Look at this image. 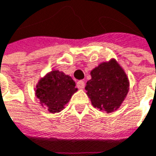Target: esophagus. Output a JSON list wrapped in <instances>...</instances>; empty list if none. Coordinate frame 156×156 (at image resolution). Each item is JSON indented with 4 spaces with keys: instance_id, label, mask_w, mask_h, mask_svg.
I'll list each match as a JSON object with an SVG mask.
<instances>
[{
    "instance_id": "34e87169",
    "label": "esophagus",
    "mask_w": 156,
    "mask_h": 156,
    "mask_svg": "<svg viewBox=\"0 0 156 156\" xmlns=\"http://www.w3.org/2000/svg\"><path fill=\"white\" fill-rule=\"evenodd\" d=\"M77 86H78V89H84V87H85V82L84 81H78V83H77Z\"/></svg>"
}]
</instances>
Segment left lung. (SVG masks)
<instances>
[{
	"label": "left lung",
	"instance_id": "8db88e82",
	"mask_svg": "<svg viewBox=\"0 0 156 156\" xmlns=\"http://www.w3.org/2000/svg\"><path fill=\"white\" fill-rule=\"evenodd\" d=\"M91 77L85 90L91 105L107 113L118 110L129 91V79L121 65L114 58L102 62L91 70Z\"/></svg>",
	"mask_w": 156,
	"mask_h": 156
}]
</instances>
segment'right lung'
Wrapping results in <instances>:
<instances>
[{"instance_id":"1","label":"right lung","mask_w":156,"mask_h":156,"mask_svg":"<svg viewBox=\"0 0 156 156\" xmlns=\"http://www.w3.org/2000/svg\"><path fill=\"white\" fill-rule=\"evenodd\" d=\"M77 91L78 88L71 76L58 70H52L39 79L35 88V95L44 109L56 113L65 108Z\"/></svg>"}]
</instances>
